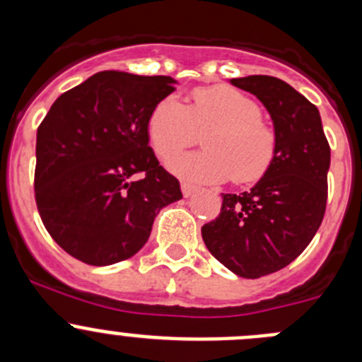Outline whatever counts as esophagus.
I'll return each instance as SVG.
<instances>
[{
	"label": "esophagus",
	"mask_w": 362,
	"mask_h": 362,
	"mask_svg": "<svg viewBox=\"0 0 362 362\" xmlns=\"http://www.w3.org/2000/svg\"><path fill=\"white\" fill-rule=\"evenodd\" d=\"M182 194L185 196V198H189V196H192L196 192V187L194 185H191V184H187V182H182Z\"/></svg>",
	"instance_id": "34e87169"
}]
</instances>
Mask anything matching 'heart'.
<instances>
[{"label": "heart", "mask_w": 362, "mask_h": 362, "mask_svg": "<svg viewBox=\"0 0 362 362\" xmlns=\"http://www.w3.org/2000/svg\"><path fill=\"white\" fill-rule=\"evenodd\" d=\"M257 101L228 86L198 87L184 105L166 96L152 108L147 136L160 159H170L203 136L204 152L184 154L168 163L178 177L194 184L231 178L238 185L261 180L276 158L279 136L261 119Z\"/></svg>", "instance_id": "1"}]
</instances>
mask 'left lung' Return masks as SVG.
<instances>
[{
    "instance_id": "1",
    "label": "left lung",
    "mask_w": 362,
    "mask_h": 362,
    "mask_svg": "<svg viewBox=\"0 0 362 362\" xmlns=\"http://www.w3.org/2000/svg\"><path fill=\"white\" fill-rule=\"evenodd\" d=\"M231 83L268 108L279 147L269 171L249 192L222 194L221 214L203 226L202 236L226 268L259 279L291 264L322 224L331 148L317 107L289 83L268 75Z\"/></svg>"
}]
</instances>
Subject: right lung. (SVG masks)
Wrapping results in <instances>:
<instances>
[{"instance_id":"add662e5","label":"right lung","mask_w":362,"mask_h":362,"mask_svg":"<svg viewBox=\"0 0 362 362\" xmlns=\"http://www.w3.org/2000/svg\"><path fill=\"white\" fill-rule=\"evenodd\" d=\"M171 76L100 71L61 94L36 133L35 199L71 257L108 266L133 257L180 184L148 147L147 120Z\"/></svg>"}]
</instances>
